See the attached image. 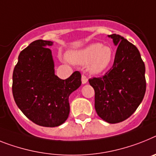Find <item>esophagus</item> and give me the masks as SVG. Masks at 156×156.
Segmentation results:
<instances>
[{"instance_id":"esophagus-1","label":"esophagus","mask_w":156,"mask_h":156,"mask_svg":"<svg viewBox=\"0 0 156 156\" xmlns=\"http://www.w3.org/2000/svg\"><path fill=\"white\" fill-rule=\"evenodd\" d=\"M87 82H88V78H86V77L85 75H82V84H86V83H87Z\"/></svg>"}]
</instances>
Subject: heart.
Segmentation results:
<instances>
[{
	"label": "heart",
	"mask_w": 156,
	"mask_h": 156,
	"mask_svg": "<svg viewBox=\"0 0 156 156\" xmlns=\"http://www.w3.org/2000/svg\"><path fill=\"white\" fill-rule=\"evenodd\" d=\"M68 61L76 65H86L92 74H99L110 66L114 58L113 50L101 43H94L66 55Z\"/></svg>",
	"instance_id": "heart-1"
}]
</instances>
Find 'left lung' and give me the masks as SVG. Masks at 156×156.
Returning <instances> with one entry per match:
<instances>
[{"instance_id": "left-lung-1", "label": "left lung", "mask_w": 156, "mask_h": 156, "mask_svg": "<svg viewBox=\"0 0 156 156\" xmlns=\"http://www.w3.org/2000/svg\"><path fill=\"white\" fill-rule=\"evenodd\" d=\"M108 36L117 46L113 65L102 78L89 82L95 91L98 115L116 124L129 118L142 102L146 91L145 65L136 46L120 35Z\"/></svg>"}]
</instances>
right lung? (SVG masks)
<instances>
[{
    "label": "right lung",
    "mask_w": 156,
    "mask_h": 156,
    "mask_svg": "<svg viewBox=\"0 0 156 156\" xmlns=\"http://www.w3.org/2000/svg\"><path fill=\"white\" fill-rule=\"evenodd\" d=\"M53 42L38 40L19 55L12 74L16 104L32 122L43 127L62 125L70 113L69 97L80 87L81 74L74 72L62 80L55 74L50 46Z\"/></svg>",
    "instance_id": "1"
}]
</instances>
